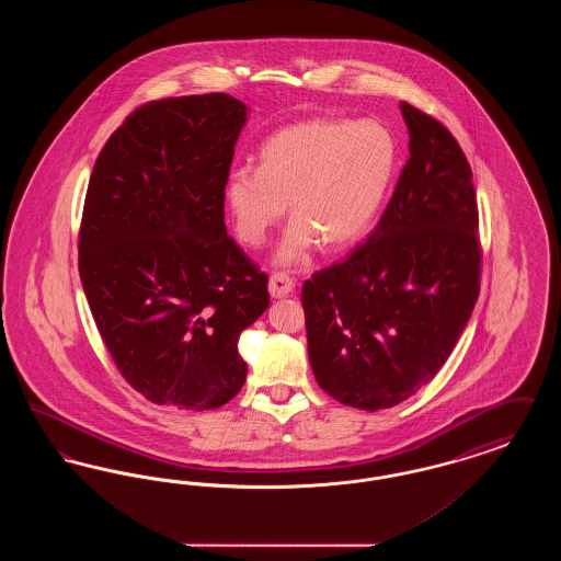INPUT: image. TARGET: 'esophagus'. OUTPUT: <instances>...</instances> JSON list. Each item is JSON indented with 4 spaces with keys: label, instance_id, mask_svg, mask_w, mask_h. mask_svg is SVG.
<instances>
[{
    "label": "esophagus",
    "instance_id": "34e87169",
    "mask_svg": "<svg viewBox=\"0 0 561 561\" xmlns=\"http://www.w3.org/2000/svg\"><path fill=\"white\" fill-rule=\"evenodd\" d=\"M294 282L288 273H273L268 277V293L273 298H284L288 294H293Z\"/></svg>",
    "mask_w": 561,
    "mask_h": 561
}]
</instances>
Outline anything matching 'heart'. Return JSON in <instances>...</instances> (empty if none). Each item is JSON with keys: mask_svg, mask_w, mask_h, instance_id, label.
<instances>
[{"mask_svg": "<svg viewBox=\"0 0 561 561\" xmlns=\"http://www.w3.org/2000/svg\"><path fill=\"white\" fill-rule=\"evenodd\" d=\"M398 168L393 134L376 122L311 117L271 134L259 170L243 165L225 183L236 233L263 245L284 218L296 220L277 250V263L296 265L316 241L345 250L362 240L380 210Z\"/></svg>", "mask_w": 561, "mask_h": 561, "instance_id": "1", "label": "heart"}]
</instances>
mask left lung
Segmentation results:
<instances>
[{
	"label": "left lung",
	"mask_w": 561,
	"mask_h": 561,
	"mask_svg": "<svg viewBox=\"0 0 561 561\" xmlns=\"http://www.w3.org/2000/svg\"><path fill=\"white\" fill-rule=\"evenodd\" d=\"M410 158L370 238L305 282L309 362L334 400L376 412L439 373L480 296L473 172L450 130L401 103Z\"/></svg>",
	"instance_id": "8db88e82"
}]
</instances>
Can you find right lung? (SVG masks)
<instances>
[{
    "label": "right lung",
    "mask_w": 561,
    "mask_h": 561,
    "mask_svg": "<svg viewBox=\"0 0 561 561\" xmlns=\"http://www.w3.org/2000/svg\"><path fill=\"white\" fill-rule=\"evenodd\" d=\"M245 105L222 92L151 101L111 134L80 227V277L117 370L147 400L213 410L240 393L241 330L267 273L225 227Z\"/></svg>",
    "instance_id": "1"
}]
</instances>
